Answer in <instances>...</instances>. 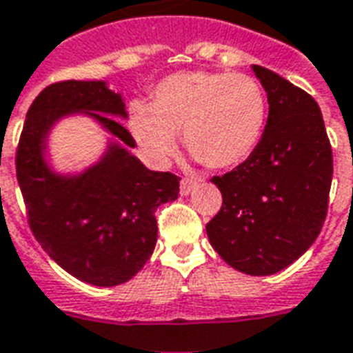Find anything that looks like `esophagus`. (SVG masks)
I'll use <instances>...</instances> for the list:
<instances>
[{"label": "esophagus", "instance_id": "34e87169", "mask_svg": "<svg viewBox=\"0 0 353 353\" xmlns=\"http://www.w3.org/2000/svg\"><path fill=\"white\" fill-rule=\"evenodd\" d=\"M194 186H196V182L192 181V179H182V181H181V194H182V196H188L190 192L194 190Z\"/></svg>", "mask_w": 353, "mask_h": 353}]
</instances>
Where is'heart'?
<instances>
[{"instance_id":"b5f03b06","label":"heart","mask_w":353,"mask_h":353,"mask_svg":"<svg viewBox=\"0 0 353 353\" xmlns=\"http://www.w3.org/2000/svg\"><path fill=\"white\" fill-rule=\"evenodd\" d=\"M266 92L249 74L182 72L152 91V106L134 102L129 127L142 152L167 163L179 137L211 169H234L256 150L266 127Z\"/></svg>"}]
</instances>
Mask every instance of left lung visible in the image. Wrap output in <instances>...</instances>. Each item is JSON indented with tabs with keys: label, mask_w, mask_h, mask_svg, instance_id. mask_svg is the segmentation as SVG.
Returning <instances> with one entry per match:
<instances>
[{
	"label": "left lung",
	"mask_w": 353,
	"mask_h": 353,
	"mask_svg": "<svg viewBox=\"0 0 353 353\" xmlns=\"http://www.w3.org/2000/svg\"><path fill=\"white\" fill-rule=\"evenodd\" d=\"M268 94V121L249 159L212 176L221 211L207 224L232 268L272 276L308 251L323 228L332 150L317 102L276 72L252 66Z\"/></svg>",
	"instance_id": "left-lung-1"
}]
</instances>
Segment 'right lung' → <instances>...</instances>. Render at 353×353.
I'll use <instances>...</instances> for the list:
<instances>
[{"mask_svg": "<svg viewBox=\"0 0 353 353\" xmlns=\"http://www.w3.org/2000/svg\"><path fill=\"white\" fill-rule=\"evenodd\" d=\"M83 111L117 137L87 172L64 177L43 157L50 127ZM127 117L119 92L104 81H59L32 102L19 148L17 179L32 234L61 268L85 283L114 287L137 276L157 241L156 209L179 197L181 176L150 171L127 150L134 139L117 119Z\"/></svg>", "mask_w": 353, "mask_h": 353, "instance_id": "1", "label": "right lung"}]
</instances>
